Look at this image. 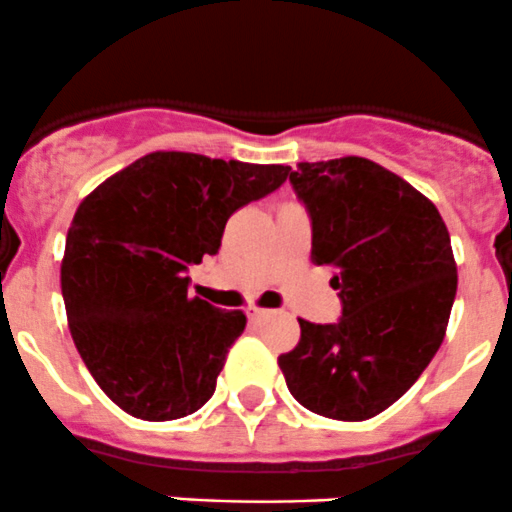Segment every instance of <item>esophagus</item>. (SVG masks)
<instances>
[{
    "mask_svg": "<svg viewBox=\"0 0 512 512\" xmlns=\"http://www.w3.org/2000/svg\"><path fill=\"white\" fill-rule=\"evenodd\" d=\"M246 313H249V318H263V316H266V308H258V306H251L249 308V311H246Z\"/></svg>",
    "mask_w": 512,
    "mask_h": 512,
    "instance_id": "esophagus-1",
    "label": "esophagus"
}]
</instances>
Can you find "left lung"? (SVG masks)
<instances>
[{"label": "left lung", "mask_w": 512, "mask_h": 512, "mask_svg": "<svg viewBox=\"0 0 512 512\" xmlns=\"http://www.w3.org/2000/svg\"><path fill=\"white\" fill-rule=\"evenodd\" d=\"M291 184L311 216V258L331 266L336 323H301L278 356L291 396L333 421H368L418 381L440 348L458 288L433 201L363 156L301 161Z\"/></svg>", "instance_id": "8db88e82"}]
</instances>
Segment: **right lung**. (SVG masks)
<instances>
[{
    "label": "right lung",
    "instance_id": "add662e5",
    "mask_svg": "<svg viewBox=\"0 0 512 512\" xmlns=\"http://www.w3.org/2000/svg\"><path fill=\"white\" fill-rule=\"evenodd\" d=\"M291 166L154 151L79 204L62 296L79 356L101 391L141 421H176L216 391L241 311L189 298L191 263L219 254L226 221Z\"/></svg>",
    "mask_w": 512,
    "mask_h": 512
}]
</instances>
